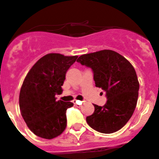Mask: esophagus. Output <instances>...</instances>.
<instances>
[{
  "label": "esophagus",
  "mask_w": 159,
  "mask_h": 159,
  "mask_svg": "<svg viewBox=\"0 0 159 159\" xmlns=\"http://www.w3.org/2000/svg\"><path fill=\"white\" fill-rule=\"evenodd\" d=\"M73 103H74L75 106L80 107L81 105H82L83 102H82V101H79V100H73Z\"/></svg>",
  "instance_id": "34e87169"
}]
</instances>
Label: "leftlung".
<instances>
[{
	"label": "left lung",
	"mask_w": 159,
	"mask_h": 159,
	"mask_svg": "<svg viewBox=\"0 0 159 159\" xmlns=\"http://www.w3.org/2000/svg\"><path fill=\"white\" fill-rule=\"evenodd\" d=\"M77 62L92 70L95 86L106 92V103L102 107L94 104V113L86 118L88 124L103 134L120 130L137 104L139 84L134 67L111 50L82 55Z\"/></svg>",
	"instance_id": "left-lung-1"
}]
</instances>
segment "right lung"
I'll use <instances>...</instances> for the list:
<instances>
[{"label":"right lung","mask_w":159,"mask_h":159,"mask_svg":"<svg viewBox=\"0 0 159 159\" xmlns=\"http://www.w3.org/2000/svg\"><path fill=\"white\" fill-rule=\"evenodd\" d=\"M77 56L50 53L33 65L25 77L19 96L20 113L32 133L46 139L57 137L67 126L66 111L71 102L57 100L66 73Z\"/></svg>","instance_id":"add662e5"}]
</instances>
